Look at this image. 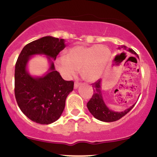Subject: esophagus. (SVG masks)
<instances>
[{"label": "esophagus", "instance_id": "34e87169", "mask_svg": "<svg viewBox=\"0 0 157 157\" xmlns=\"http://www.w3.org/2000/svg\"><path fill=\"white\" fill-rule=\"evenodd\" d=\"M80 85V82H75V85H74V87H75V89H77V88L79 87V86Z\"/></svg>", "mask_w": 157, "mask_h": 157}]
</instances>
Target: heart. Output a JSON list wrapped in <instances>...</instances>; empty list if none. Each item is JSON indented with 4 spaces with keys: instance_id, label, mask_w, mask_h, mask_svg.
Returning <instances> with one entry per match:
<instances>
[{
    "instance_id": "obj_1",
    "label": "heart",
    "mask_w": 157,
    "mask_h": 157,
    "mask_svg": "<svg viewBox=\"0 0 157 157\" xmlns=\"http://www.w3.org/2000/svg\"><path fill=\"white\" fill-rule=\"evenodd\" d=\"M110 56L109 49L104 45H75L55 60V66L65 78H71L80 71L86 80L93 82L103 75Z\"/></svg>"
}]
</instances>
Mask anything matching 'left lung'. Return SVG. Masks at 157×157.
<instances>
[{
	"label": "left lung",
	"mask_w": 157,
	"mask_h": 157,
	"mask_svg": "<svg viewBox=\"0 0 157 157\" xmlns=\"http://www.w3.org/2000/svg\"><path fill=\"white\" fill-rule=\"evenodd\" d=\"M118 48L119 49L121 48H123L124 50L127 49V47L124 45H122L121 46V48ZM127 51L131 52L132 54L136 55L139 57L137 53L132 49L129 48ZM92 86L93 88V95L89 102L87 103V107L91 114L94 118L101 121L113 122L119 120L122 117L124 116L127 113H129L135 106L136 104L132 105L130 108L125 109L124 112H115L113 110H111L105 104L104 100H103L102 92H101V80H98L97 82L92 83Z\"/></svg>",
	"instance_id": "1"
}]
</instances>
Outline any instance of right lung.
I'll use <instances>...</instances> for the list:
<instances>
[{
	"label": "right lung",
	"instance_id": "obj_1",
	"mask_svg": "<svg viewBox=\"0 0 157 157\" xmlns=\"http://www.w3.org/2000/svg\"><path fill=\"white\" fill-rule=\"evenodd\" d=\"M65 48L63 39L44 36L26 44L17 59L15 68V96L20 109L29 119L49 124L61 116L65 100L73 91L74 82L63 80L51 60ZM44 54L51 62L49 71L42 77H32L26 71L33 55Z\"/></svg>",
	"mask_w": 157,
	"mask_h": 157
}]
</instances>
